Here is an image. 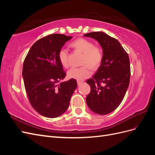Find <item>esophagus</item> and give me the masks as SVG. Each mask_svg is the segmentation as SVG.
<instances>
[{"label": "esophagus", "mask_w": 155, "mask_h": 155, "mask_svg": "<svg viewBox=\"0 0 155 155\" xmlns=\"http://www.w3.org/2000/svg\"><path fill=\"white\" fill-rule=\"evenodd\" d=\"M83 83V82L81 81H78V86H80Z\"/></svg>", "instance_id": "34e87169"}]
</instances>
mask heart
Segmentation results:
<instances>
[{
  "mask_svg": "<svg viewBox=\"0 0 155 155\" xmlns=\"http://www.w3.org/2000/svg\"><path fill=\"white\" fill-rule=\"evenodd\" d=\"M71 47L75 50L81 51L83 54L82 58V64H85L81 67H73L70 68L67 73L68 78L83 80L91 76V68H96L100 66L103 59V51L101 49L94 45L92 41L88 39L80 38L73 41L70 44ZM59 61L64 67H68V52L65 48H61L59 51Z\"/></svg>",
  "mask_w": 155,
  "mask_h": 155,
  "instance_id": "1",
  "label": "heart"
}]
</instances>
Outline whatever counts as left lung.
<instances>
[{
  "label": "left lung",
  "instance_id": "1",
  "mask_svg": "<svg viewBox=\"0 0 155 155\" xmlns=\"http://www.w3.org/2000/svg\"><path fill=\"white\" fill-rule=\"evenodd\" d=\"M84 36L96 40L103 50L99 68L87 81L91 89L86 98L87 104L95 113L107 114L120 105L128 88L130 76L129 55L118 40L104 32H91Z\"/></svg>",
  "mask_w": 155,
  "mask_h": 155
}]
</instances>
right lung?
I'll list each match as a JSON object with an SVG mask.
<instances>
[{
	"label": "right lung",
	"mask_w": 155,
	"mask_h": 155,
	"mask_svg": "<svg viewBox=\"0 0 155 155\" xmlns=\"http://www.w3.org/2000/svg\"><path fill=\"white\" fill-rule=\"evenodd\" d=\"M72 38L58 34L43 37L32 45L23 63L22 78L30 104L46 118H56L67 111L78 86L74 79L61 81L66 73L58 56Z\"/></svg>",
	"instance_id": "add662e5"
}]
</instances>
